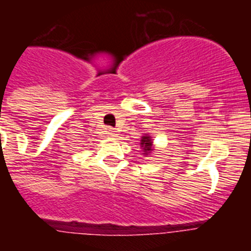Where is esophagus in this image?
Segmentation results:
<instances>
[{
    "instance_id": "esophagus-1",
    "label": "esophagus",
    "mask_w": 251,
    "mask_h": 251,
    "mask_svg": "<svg viewBox=\"0 0 251 251\" xmlns=\"http://www.w3.org/2000/svg\"><path fill=\"white\" fill-rule=\"evenodd\" d=\"M108 136H109V137H118V133L115 132V129H113V128H109V129H108Z\"/></svg>"
}]
</instances>
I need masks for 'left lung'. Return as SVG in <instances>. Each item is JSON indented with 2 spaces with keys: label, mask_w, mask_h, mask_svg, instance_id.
<instances>
[{
  "label": "left lung",
  "mask_w": 251,
  "mask_h": 251,
  "mask_svg": "<svg viewBox=\"0 0 251 251\" xmlns=\"http://www.w3.org/2000/svg\"><path fill=\"white\" fill-rule=\"evenodd\" d=\"M139 146L142 148V152L145 154V157H148L151 153L153 152V139L152 137L150 136V133H145L142 134L141 142H139Z\"/></svg>",
  "instance_id": "left-lung-1"
}]
</instances>
